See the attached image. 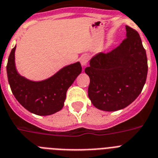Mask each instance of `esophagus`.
I'll return each instance as SVG.
<instances>
[{"instance_id": "34e87169", "label": "esophagus", "mask_w": 158, "mask_h": 158, "mask_svg": "<svg viewBox=\"0 0 158 158\" xmlns=\"http://www.w3.org/2000/svg\"><path fill=\"white\" fill-rule=\"evenodd\" d=\"M88 55L87 54H83L82 55V57L80 58V63H81L82 67H86L88 63Z\"/></svg>"}]
</instances>
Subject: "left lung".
Listing matches in <instances>:
<instances>
[{
	"label": "left lung",
	"instance_id": "1",
	"mask_svg": "<svg viewBox=\"0 0 158 158\" xmlns=\"http://www.w3.org/2000/svg\"><path fill=\"white\" fill-rule=\"evenodd\" d=\"M126 38L108 54H95L85 73L90 78L88 97L95 108L114 112L138 97L146 81L145 50L136 30L125 26Z\"/></svg>",
	"mask_w": 158,
	"mask_h": 158
}]
</instances>
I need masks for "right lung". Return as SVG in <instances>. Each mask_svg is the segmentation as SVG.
Here are the masks:
<instances>
[{
    "label": "right lung",
    "instance_id": "obj_1",
    "mask_svg": "<svg viewBox=\"0 0 158 158\" xmlns=\"http://www.w3.org/2000/svg\"><path fill=\"white\" fill-rule=\"evenodd\" d=\"M15 50L16 46L9 54L6 71L9 86L17 100L29 112L38 116H49L60 111L67 90L81 73L80 63L65 66L48 79L33 81L18 73Z\"/></svg>",
    "mask_w": 158,
    "mask_h": 158
}]
</instances>
